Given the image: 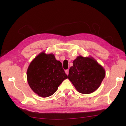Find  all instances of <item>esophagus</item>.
<instances>
[{
	"instance_id": "esophagus-1",
	"label": "esophagus",
	"mask_w": 126,
	"mask_h": 126,
	"mask_svg": "<svg viewBox=\"0 0 126 126\" xmlns=\"http://www.w3.org/2000/svg\"><path fill=\"white\" fill-rule=\"evenodd\" d=\"M65 72H66V74L68 75V74H69V69H67V70H65Z\"/></svg>"
}]
</instances>
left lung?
Here are the masks:
<instances>
[{"mask_svg": "<svg viewBox=\"0 0 126 126\" xmlns=\"http://www.w3.org/2000/svg\"><path fill=\"white\" fill-rule=\"evenodd\" d=\"M69 71L68 79L80 93L89 94L96 90L105 77V70L92 57L78 56Z\"/></svg>", "mask_w": 126, "mask_h": 126, "instance_id": "left-lung-1", "label": "left lung"}]
</instances>
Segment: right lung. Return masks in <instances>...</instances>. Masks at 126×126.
Segmentation results:
<instances>
[{"instance_id":"add662e5","label":"right lung","mask_w":126,"mask_h":126,"mask_svg":"<svg viewBox=\"0 0 126 126\" xmlns=\"http://www.w3.org/2000/svg\"><path fill=\"white\" fill-rule=\"evenodd\" d=\"M28 84L38 96L48 97L57 91L68 78L62 63L53 54L40 53L30 63L27 72Z\"/></svg>"}]
</instances>
